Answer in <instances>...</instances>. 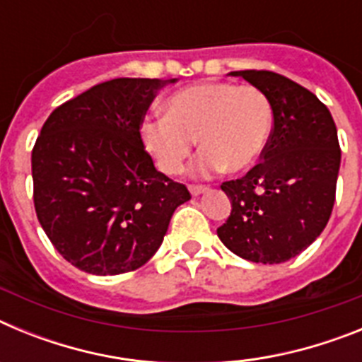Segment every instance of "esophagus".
Instances as JSON below:
<instances>
[{"label":"esophagus","instance_id":"esophagus-1","mask_svg":"<svg viewBox=\"0 0 362 362\" xmlns=\"http://www.w3.org/2000/svg\"><path fill=\"white\" fill-rule=\"evenodd\" d=\"M206 190H209V187H204V185H190L192 196H199V194H204Z\"/></svg>","mask_w":362,"mask_h":362}]
</instances>
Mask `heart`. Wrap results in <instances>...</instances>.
<instances>
[{
    "instance_id": "b5f03b06",
    "label": "heart",
    "mask_w": 362,
    "mask_h": 362,
    "mask_svg": "<svg viewBox=\"0 0 362 362\" xmlns=\"http://www.w3.org/2000/svg\"><path fill=\"white\" fill-rule=\"evenodd\" d=\"M274 124L272 105L252 85L199 83L166 99L165 116L141 123V139L165 174H179L196 139L201 153L194 175L223 168L241 172L255 165L268 145Z\"/></svg>"
}]
</instances>
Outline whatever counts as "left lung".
<instances>
[{
    "label": "left lung",
    "instance_id": "obj_1",
    "mask_svg": "<svg viewBox=\"0 0 362 362\" xmlns=\"http://www.w3.org/2000/svg\"><path fill=\"white\" fill-rule=\"evenodd\" d=\"M272 105L274 127L261 159L221 185L232 212L223 245L252 263L279 264L321 235L332 216L341 148L330 110L308 88L270 70H238Z\"/></svg>",
    "mask_w": 362,
    "mask_h": 362
}]
</instances>
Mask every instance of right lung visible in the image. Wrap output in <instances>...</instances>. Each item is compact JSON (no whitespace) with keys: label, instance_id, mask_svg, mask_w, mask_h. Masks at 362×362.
<instances>
[{"label":"right lung","instance_id":"1","mask_svg":"<svg viewBox=\"0 0 362 362\" xmlns=\"http://www.w3.org/2000/svg\"><path fill=\"white\" fill-rule=\"evenodd\" d=\"M175 79L117 78L59 105L32 148L34 206L47 238L79 270H137L165 238L185 185L156 170L141 123Z\"/></svg>","mask_w":362,"mask_h":362}]
</instances>
